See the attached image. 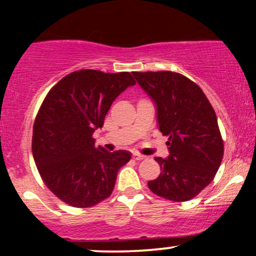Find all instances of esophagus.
<instances>
[{
	"mask_svg": "<svg viewBox=\"0 0 256 256\" xmlns=\"http://www.w3.org/2000/svg\"><path fill=\"white\" fill-rule=\"evenodd\" d=\"M132 158H134V160H137V161L144 160V158H146L144 155H140V154H138V152H134Z\"/></svg>",
	"mask_w": 256,
	"mask_h": 256,
	"instance_id": "34e87169",
	"label": "esophagus"
}]
</instances>
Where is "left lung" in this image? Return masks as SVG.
Segmentation results:
<instances>
[{
    "mask_svg": "<svg viewBox=\"0 0 256 256\" xmlns=\"http://www.w3.org/2000/svg\"><path fill=\"white\" fill-rule=\"evenodd\" d=\"M156 107L158 130L170 155L155 158L160 176L148 182L158 196L176 202L195 198L213 180L224 155L216 112L204 91L176 72H134Z\"/></svg>",
    "mask_w": 256,
    "mask_h": 256,
    "instance_id": "obj_1",
    "label": "left lung"
}]
</instances>
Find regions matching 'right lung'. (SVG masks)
<instances>
[{
  "mask_svg": "<svg viewBox=\"0 0 256 256\" xmlns=\"http://www.w3.org/2000/svg\"><path fill=\"white\" fill-rule=\"evenodd\" d=\"M136 84L128 72H72L52 88L34 124L32 154L49 190L72 207L86 208L110 195L131 152L96 148L112 104Z\"/></svg>",
  "mask_w": 256,
  "mask_h": 256,
  "instance_id": "right-lung-1",
  "label": "right lung"
}]
</instances>
